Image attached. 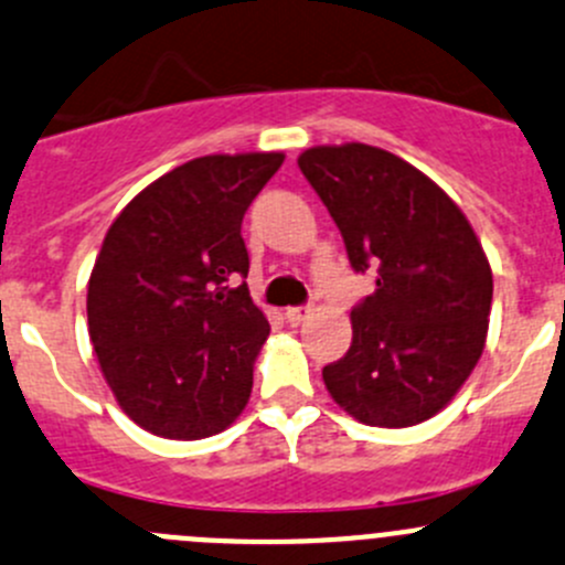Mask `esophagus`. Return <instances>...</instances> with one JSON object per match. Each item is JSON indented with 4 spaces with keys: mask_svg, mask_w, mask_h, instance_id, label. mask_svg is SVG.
Returning <instances> with one entry per match:
<instances>
[{
    "mask_svg": "<svg viewBox=\"0 0 565 565\" xmlns=\"http://www.w3.org/2000/svg\"><path fill=\"white\" fill-rule=\"evenodd\" d=\"M310 310H313V308H310V305H299V308H288V310H286V319L291 321V324H302V321L310 316Z\"/></svg>",
    "mask_w": 565,
    "mask_h": 565,
    "instance_id": "obj_1",
    "label": "esophagus"
}]
</instances>
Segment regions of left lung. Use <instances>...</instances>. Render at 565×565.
<instances>
[{
	"mask_svg": "<svg viewBox=\"0 0 565 565\" xmlns=\"http://www.w3.org/2000/svg\"><path fill=\"white\" fill-rule=\"evenodd\" d=\"M299 169L374 294L352 308V347L324 366L332 399L372 427L447 407L486 347L493 277L460 207L416 166L369 143L313 147Z\"/></svg>",
	"mask_w": 565,
	"mask_h": 565,
	"instance_id": "8db88e82",
	"label": "left lung"
}]
</instances>
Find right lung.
Masks as SVG:
<instances>
[{"label":"right lung","mask_w":565,"mask_h":565,"mask_svg":"<svg viewBox=\"0 0 565 565\" xmlns=\"http://www.w3.org/2000/svg\"><path fill=\"white\" fill-rule=\"evenodd\" d=\"M286 154H207L143 188L110 224L88 332L121 411L160 438L222 433L252 394L268 321L249 297L241 222Z\"/></svg>","instance_id":"1"}]
</instances>
